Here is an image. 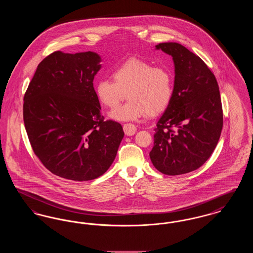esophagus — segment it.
<instances>
[{
  "label": "esophagus",
  "instance_id": "esophagus-1",
  "mask_svg": "<svg viewBox=\"0 0 253 253\" xmlns=\"http://www.w3.org/2000/svg\"><path fill=\"white\" fill-rule=\"evenodd\" d=\"M123 130L126 135H133L136 132V127L132 123H126L123 125Z\"/></svg>",
  "mask_w": 253,
  "mask_h": 253
}]
</instances>
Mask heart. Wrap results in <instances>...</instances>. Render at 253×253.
Here are the masks:
<instances>
[{"mask_svg": "<svg viewBox=\"0 0 253 253\" xmlns=\"http://www.w3.org/2000/svg\"><path fill=\"white\" fill-rule=\"evenodd\" d=\"M114 81L102 79L96 85L99 101L110 108L119 106L127 96L126 104L113 110L115 121H136L146 115L155 117L164 112L173 95V77L170 70L140 59L122 62L113 72Z\"/></svg>", "mask_w": 253, "mask_h": 253, "instance_id": "obj_1", "label": "heart"}]
</instances>
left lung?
I'll return each instance as SVG.
<instances>
[{"instance_id":"8db88e82","label":"left lung","mask_w":253,"mask_h":253,"mask_svg":"<svg viewBox=\"0 0 253 253\" xmlns=\"http://www.w3.org/2000/svg\"><path fill=\"white\" fill-rule=\"evenodd\" d=\"M157 50L172 57L173 95L155 128L150 158L157 170L178 175L201 167L216 147L223 111L214 75L203 60L177 42Z\"/></svg>"}]
</instances>
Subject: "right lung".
<instances>
[{"instance_id":"right-lung-1","label":"right lung","mask_w":253,"mask_h":253,"mask_svg":"<svg viewBox=\"0 0 253 253\" xmlns=\"http://www.w3.org/2000/svg\"><path fill=\"white\" fill-rule=\"evenodd\" d=\"M101 58L92 51H56L42 60L24 97V121L37 157L52 173L96 179L114 162L124 136L120 123L103 121L93 81Z\"/></svg>"}]
</instances>
